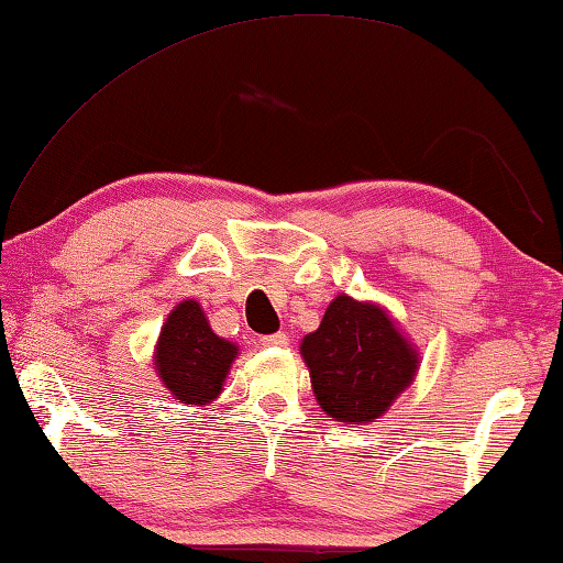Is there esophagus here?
Wrapping results in <instances>:
<instances>
[{"label": "esophagus", "mask_w": 563, "mask_h": 563, "mask_svg": "<svg viewBox=\"0 0 563 563\" xmlns=\"http://www.w3.org/2000/svg\"><path fill=\"white\" fill-rule=\"evenodd\" d=\"M261 343L267 345V347H285L290 343V338L285 333H273V335H263Z\"/></svg>", "instance_id": "34e87169"}]
</instances>
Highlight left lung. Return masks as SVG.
<instances>
[{
  "label": "left lung",
  "mask_w": 563,
  "mask_h": 563,
  "mask_svg": "<svg viewBox=\"0 0 563 563\" xmlns=\"http://www.w3.org/2000/svg\"><path fill=\"white\" fill-rule=\"evenodd\" d=\"M318 406L341 423H371L413 383L418 351L376 302L338 296L302 338Z\"/></svg>",
  "instance_id": "8db88e82"
}]
</instances>
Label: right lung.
Segmentation results:
<instances>
[{
    "label": "right lung",
    "mask_w": 563,
    "mask_h": 563,
    "mask_svg": "<svg viewBox=\"0 0 563 563\" xmlns=\"http://www.w3.org/2000/svg\"><path fill=\"white\" fill-rule=\"evenodd\" d=\"M238 345L212 333L198 300L177 302L159 330L155 371L180 404L208 406L220 396Z\"/></svg>",
    "instance_id": "obj_1"
}]
</instances>
